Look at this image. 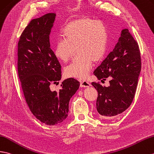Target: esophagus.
Masks as SVG:
<instances>
[{"label": "esophagus", "instance_id": "1", "mask_svg": "<svg viewBox=\"0 0 154 154\" xmlns=\"http://www.w3.org/2000/svg\"><path fill=\"white\" fill-rule=\"evenodd\" d=\"M80 86L81 87H89L91 86V84L86 81H81Z\"/></svg>", "mask_w": 154, "mask_h": 154}]
</instances>
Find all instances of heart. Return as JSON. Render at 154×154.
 <instances>
[{"label":"heart","instance_id":"b5f03b06","mask_svg":"<svg viewBox=\"0 0 154 154\" xmlns=\"http://www.w3.org/2000/svg\"><path fill=\"white\" fill-rule=\"evenodd\" d=\"M63 39H58L54 54L62 62H67L77 51V56L66 67L67 77L85 79L88 75L93 62L100 61L108 45V31L101 21L80 17L67 23L63 28Z\"/></svg>","mask_w":154,"mask_h":154}]
</instances>
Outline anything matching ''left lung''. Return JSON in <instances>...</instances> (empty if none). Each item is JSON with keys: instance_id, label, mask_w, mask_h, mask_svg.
Here are the masks:
<instances>
[{"instance_id": "1", "label": "left lung", "mask_w": 154, "mask_h": 154, "mask_svg": "<svg viewBox=\"0 0 154 154\" xmlns=\"http://www.w3.org/2000/svg\"><path fill=\"white\" fill-rule=\"evenodd\" d=\"M141 70L139 46L127 29L121 32L119 41L107 58L94 71L99 80L109 77V86L92 82L98 91L96 109L105 118L123 113L133 102Z\"/></svg>"}]
</instances>
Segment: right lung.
Listing matches in <instances>:
<instances>
[{
    "instance_id": "right-lung-1",
    "label": "right lung",
    "mask_w": 154,
    "mask_h": 154,
    "mask_svg": "<svg viewBox=\"0 0 154 154\" xmlns=\"http://www.w3.org/2000/svg\"><path fill=\"white\" fill-rule=\"evenodd\" d=\"M56 14L48 13L32 20L17 43V73L27 104L33 116L47 125L65 120L69 102L79 87L73 78L64 80L59 91L51 84L61 79V65L51 48L49 35Z\"/></svg>"
}]
</instances>
